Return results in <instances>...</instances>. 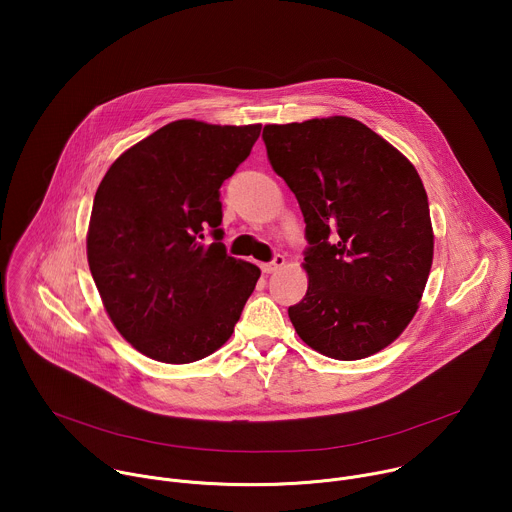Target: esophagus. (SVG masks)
Here are the masks:
<instances>
[{
  "mask_svg": "<svg viewBox=\"0 0 512 512\" xmlns=\"http://www.w3.org/2000/svg\"><path fill=\"white\" fill-rule=\"evenodd\" d=\"M285 265V257L283 255H275L273 257V261H269V263H261V271L263 273H275L279 267H283Z\"/></svg>",
  "mask_w": 512,
  "mask_h": 512,
  "instance_id": "esophagus-1",
  "label": "esophagus"
}]
</instances>
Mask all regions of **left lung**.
Returning a JSON list of instances; mask_svg holds the SVG:
<instances>
[{
	"label": "left lung",
	"instance_id": "obj_1",
	"mask_svg": "<svg viewBox=\"0 0 512 512\" xmlns=\"http://www.w3.org/2000/svg\"><path fill=\"white\" fill-rule=\"evenodd\" d=\"M267 158L296 194L310 243L308 291L287 310L298 336L336 360L367 358L413 320L433 229L413 164L352 117L265 125Z\"/></svg>",
	"mask_w": 512,
	"mask_h": 512
}]
</instances>
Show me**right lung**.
<instances>
[{
    "label": "right lung",
    "mask_w": 512,
    "mask_h": 512,
    "mask_svg": "<svg viewBox=\"0 0 512 512\" xmlns=\"http://www.w3.org/2000/svg\"><path fill=\"white\" fill-rule=\"evenodd\" d=\"M259 133V123L172 121L101 180L87 259L113 326L141 354L188 364L231 338L261 271L227 255L218 188Z\"/></svg>",
    "instance_id": "add662e5"
}]
</instances>
